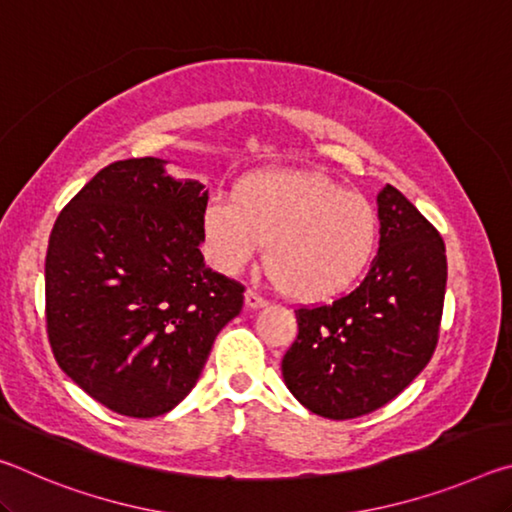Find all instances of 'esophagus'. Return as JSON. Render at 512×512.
Segmentation results:
<instances>
[{
    "instance_id": "esophagus-1",
    "label": "esophagus",
    "mask_w": 512,
    "mask_h": 512,
    "mask_svg": "<svg viewBox=\"0 0 512 512\" xmlns=\"http://www.w3.org/2000/svg\"><path fill=\"white\" fill-rule=\"evenodd\" d=\"M244 300H246V307L248 309H259V307H264L266 305V300L259 296V293H255V291H246V296H244Z\"/></svg>"
}]
</instances>
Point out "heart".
Returning <instances> with one entry per match:
<instances>
[{
  "instance_id": "b5f03b06",
  "label": "heart",
  "mask_w": 512,
  "mask_h": 512,
  "mask_svg": "<svg viewBox=\"0 0 512 512\" xmlns=\"http://www.w3.org/2000/svg\"><path fill=\"white\" fill-rule=\"evenodd\" d=\"M212 264L235 273L264 241L273 280L296 300H325L366 271L377 214L366 198L314 171H262L235 198L219 196L203 216Z\"/></svg>"
}]
</instances>
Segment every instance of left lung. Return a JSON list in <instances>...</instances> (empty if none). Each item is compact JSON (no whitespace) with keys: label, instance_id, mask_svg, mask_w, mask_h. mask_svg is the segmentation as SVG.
<instances>
[{"label":"left lung","instance_id":"left-lung-1","mask_svg":"<svg viewBox=\"0 0 512 512\" xmlns=\"http://www.w3.org/2000/svg\"><path fill=\"white\" fill-rule=\"evenodd\" d=\"M379 250L332 305L300 307L282 377L311 413L350 420L381 409L427 366L443 318L447 257L438 230L393 185L377 194Z\"/></svg>","mask_w":512,"mask_h":512}]
</instances>
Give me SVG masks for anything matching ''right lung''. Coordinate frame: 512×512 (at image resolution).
<instances>
[{
    "mask_svg": "<svg viewBox=\"0 0 512 512\" xmlns=\"http://www.w3.org/2000/svg\"><path fill=\"white\" fill-rule=\"evenodd\" d=\"M205 207L198 180L133 158L101 169L58 214L45 259L49 343L110 411L169 413L244 307V287L203 262Z\"/></svg>",
    "mask_w": 512,
    "mask_h": 512,
    "instance_id": "right-lung-1",
    "label": "right lung"
}]
</instances>
